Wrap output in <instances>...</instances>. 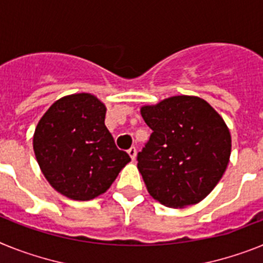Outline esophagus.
I'll return each instance as SVG.
<instances>
[{"label":"esophagus","mask_w":263,"mask_h":263,"mask_svg":"<svg viewBox=\"0 0 263 263\" xmlns=\"http://www.w3.org/2000/svg\"><path fill=\"white\" fill-rule=\"evenodd\" d=\"M128 155L131 156V159L132 160H135V156H136V148L135 147H131V148L128 149Z\"/></svg>","instance_id":"esophagus-1"}]
</instances>
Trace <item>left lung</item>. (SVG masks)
<instances>
[{"label":"left lung","instance_id":"8db88e82","mask_svg":"<svg viewBox=\"0 0 263 263\" xmlns=\"http://www.w3.org/2000/svg\"><path fill=\"white\" fill-rule=\"evenodd\" d=\"M152 134L138 154V168L152 198L168 207L200 202L226 171L231 136L203 99L174 96L142 108Z\"/></svg>","mask_w":263,"mask_h":263}]
</instances>
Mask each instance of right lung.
<instances>
[{
	"instance_id": "right-lung-1",
	"label": "right lung",
	"mask_w": 263,
	"mask_h": 263,
	"mask_svg": "<svg viewBox=\"0 0 263 263\" xmlns=\"http://www.w3.org/2000/svg\"><path fill=\"white\" fill-rule=\"evenodd\" d=\"M105 105L89 93L57 100L33 136L37 163L50 186L74 200L105 193L131 158L104 124Z\"/></svg>"
}]
</instances>
